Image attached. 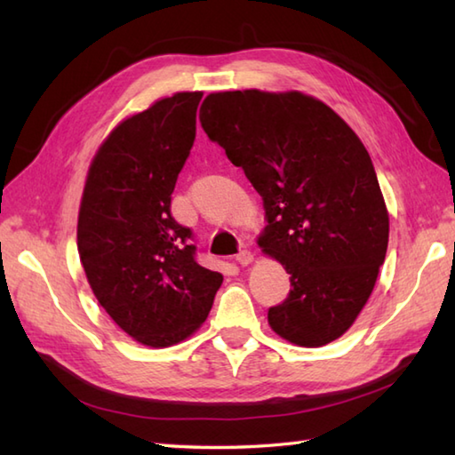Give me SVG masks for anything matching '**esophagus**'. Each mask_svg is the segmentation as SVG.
Returning a JSON list of instances; mask_svg holds the SVG:
<instances>
[{
    "label": "esophagus",
    "mask_w": 455,
    "mask_h": 455,
    "mask_svg": "<svg viewBox=\"0 0 455 455\" xmlns=\"http://www.w3.org/2000/svg\"><path fill=\"white\" fill-rule=\"evenodd\" d=\"M252 259H254V254L250 252V250H240V252L236 254V262H238L240 266L252 264Z\"/></svg>",
    "instance_id": "obj_1"
}]
</instances>
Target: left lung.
<instances>
[{"instance_id": "left-lung-1", "label": "left lung", "mask_w": 455, "mask_h": 455, "mask_svg": "<svg viewBox=\"0 0 455 455\" xmlns=\"http://www.w3.org/2000/svg\"><path fill=\"white\" fill-rule=\"evenodd\" d=\"M199 121L264 199L258 244L291 275L269 307L274 331L305 347L340 338L370 299L389 243V215L355 132L299 92H220Z\"/></svg>"}]
</instances>
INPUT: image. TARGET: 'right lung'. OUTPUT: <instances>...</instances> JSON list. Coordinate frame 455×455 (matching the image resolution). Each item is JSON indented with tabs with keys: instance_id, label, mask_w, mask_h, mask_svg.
Here are the masks:
<instances>
[{
	"instance_id": "add662e5",
	"label": "right lung",
	"mask_w": 455,
	"mask_h": 455,
	"mask_svg": "<svg viewBox=\"0 0 455 455\" xmlns=\"http://www.w3.org/2000/svg\"><path fill=\"white\" fill-rule=\"evenodd\" d=\"M201 98L176 93L123 121L95 154L80 205L78 252L95 297L152 347L196 332L222 283L197 262L193 230L170 211Z\"/></svg>"
}]
</instances>
